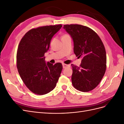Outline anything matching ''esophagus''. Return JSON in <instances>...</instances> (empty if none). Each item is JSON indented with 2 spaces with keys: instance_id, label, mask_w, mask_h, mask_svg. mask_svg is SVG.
<instances>
[{
  "instance_id": "1",
  "label": "esophagus",
  "mask_w": 124,
  "mask_h": 124,
  "mask_svg": "<svg viewBox=\"0 0 124 124\" xmlns=\"http://www.w3.org/2000/svg\"><path fill=\"white\" fill-rule=\"evenodd\" d=\"M62 67H63V68H66L67 67H70V66L69 65H67V64H65V63H63Z\"/></svg>"
}]
</instances>
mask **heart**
<instances>
[{
	"mask_svg": "<svg viewBox=\"0 0 124 124\" xmlns=\"http://www.w3.org/2000/svg\"><path fill=\"white\" fill-rule=\"evenodd\" d=\"M69 36V35H63L62 37H65V36Z\"/></svg>",
	"mask_w": 124,
	"mask_h": 124,
	"instance_id": "b5f03b06",
	"label": "heart"
}]
</instances>
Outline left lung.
I'll return each mask as SVG.
<instances>
[{
  "label": "left lung",
  "mask_w": 124,
  "mask_h": 124,
  "mask_svg": "<svg viewBox=\"0 0 124 124\" xmlns=\"http://www.w3.org/2000/svg\"><path fill=\"white\" fill-rule=\"evenodd\" d=\"M66 31L74 42V53L82 57L80 67L71 64V80L78 91L87 92L98 85L107 68L106 52L97 33L87 26L78 24L64 25Z\"/></svg>",
  "instance_id": "8db88e82"
}]
</instances>
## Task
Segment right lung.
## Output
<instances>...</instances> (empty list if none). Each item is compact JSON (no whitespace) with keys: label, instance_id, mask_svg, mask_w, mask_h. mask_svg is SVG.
Instances as JSON below:
<instances>
[{"label":"right lung","instance_id":"1","mask_svg":"<svg viewBox=\"0 0 124 124\" xmlns=\"http://www.w3.org/2000/svg\"><path fill=\"white\" fill-rule=\"evenodd\" d=\"M61 24L32 28L26 32L18 45L16 65L20 76L30 91L43 95L55 87L62 65L45 62L52 37L61 28Z\"/></svg>","mask_w":124,"mask_h":124}]
</instances>
